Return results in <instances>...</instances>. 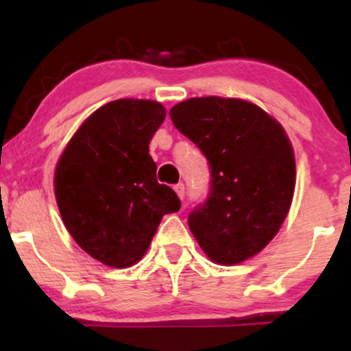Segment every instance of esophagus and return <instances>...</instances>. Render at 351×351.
Returning <instances> with one entry per match:
<instances>
[{
  "label": "esophagus",
  "instance_id": "1",
  "mask_svg": "<svg viewBox=\"0 0 351 351\" xmlns=\"http://www.w3.org/2000/svg\"><path fill=\"white\" fill-rule=\"evenodd\" d=\"M175 191H176V195H178L180 199L184 198V184L183 183L175 184Z\"/></svg>",
  "mask_w": 351,
  "mask_h": 351
}]
</instances>
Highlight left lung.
<instances>
[{
  "label": "left lung",
  "instance_id": "left-lung-1",
  "mask_svg": "<svg viewBox=\"0 0 351 351\" xmlns=\"http://www.w3.org/2000/svg\"><path fill=\"white\" fill-rule=\"evenodd\" d=\"M175 127L206 156L208 198L188 224L223 265L256 256L277 234L295 188V158L282 125L241 99L196 97L170 110Z\"/></svg>",
  "mask_w": 351,
  "mask_h": 351
}]
</instances>
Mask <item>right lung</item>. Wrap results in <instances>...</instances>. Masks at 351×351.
<instances>
[{
	"instance_id": "obj_1",
	"label": "right lung",
	"mask_w": 351,
	"mask_h": 351,
	"mask_svg": "<svg viewBox=\"0 0 351 351\" xmlns=\"http://www.w3.org/2000/svg\"><path fill=\"white\" fill-rule=\"evenodd\" d=\"M165 117L155 100L108 102L80 125L56 167V199L67 231L108 267L138 263L162 217L181 206L176 193L156 181L148 153Z\"/></svg>"
}]
</instances>
